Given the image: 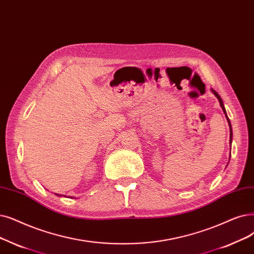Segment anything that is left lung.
Here are the masks:
<instances>
[{"instance_id": "1", "label": "left lung", "mask_w": 254, "mask_h": 254, "mask_svg": "<svg viewBox=\"0 0 254 254\" xmlns=\"http://www.w3.org/2000/svg\"><path fill=\"white\" fill-rule=\"evenodd\" d=\"M211 91L215 94V96L218 98V101H219V103H220V106H221V108H222V110H223V112H224V114H225V117H226V119H227V121H228V125H229V130H230V138H229V143L231 144V141H233V129H231V125H230V121H229V118H228V116H227V114H226V111H225V108H224V105H223V101H222V98L220 97V95L214 90V89H211ZM229 158H230V156H229Z\"/></svg>"}]
</instances>
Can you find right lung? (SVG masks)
Instances as JSON below:
<instances>
[{
	"instance_id": "add662e5",
	"label": "right lung",
	"mask_w": 254,
	"mask_h": 254,
	"mask_svg": "<svg viewBox=\"0 0 254 254\" xmlns=\"http://www.w3.org/2000/svg\"><path fill=\"white\" fill-rule=\"evenodd\" d=\"M56 195H58V196H61V195H59V194H56ZM72 198V197H71Z\"/></svg>"
}]
</instances>
